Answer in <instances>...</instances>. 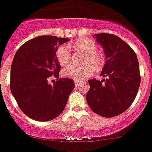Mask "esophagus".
<instances>
[{
	"label": "esophagus",
	"mask_w": 152,
	"mask_h": 152,
	"mask_svg": "<svg viewBox=\"0 0 152 152\" xmlns=\"http://www.w3.org/2000/svg\"><path fill=\"white\" fill-rule=\"evenodd\" d=\"M80 80H75V83L76 86H77V85H79V83H80Z\"/></svg>",
	"instance_id": "34e87169"
}]
</instances>
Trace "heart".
Returning <instances> with one entry per match:
<instances>
[{"label":"heart","instance_id":"heart-1","mask_svg":"<svg viewBox=\"0 0 152 152\" xmlns=\"http://www.w3.org/2000/svg\"><path fill=\"white\" fill-rule=\"evenodd\" d=\"M75 47L77 50L85 53L83 57V66L70 64L63 68V75L65 77L75 80H83L89 77L95 72V68L100 70L105 64V57L104 54L98 52V46L92 40L81 39L75 42ZM56 57L61 66L67 64L71 60L72 53L69 45L63 44L59 45L56 50Z\"/></svg>","mask_w":152,"mask_h":152}]
</instances>
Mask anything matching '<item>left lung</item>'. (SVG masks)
Instances as JSON below:
<instances>
[{
    "label": "left lung",
    "mask_w": 152,
    "mask_h": 152,
    "mask_svg": "<svg viewBox=\"0 0 152 152\" xmlns=\"http://www.w3.org/2000/svg\"><path fill=\"white\" fill-rule=\"evenodd\" d=\"M106 57L100 81L89 80L86 98L95 113L110 118L125 112L134 102L140 84V66L137 54L125 42L111 34L94 35Z\"/></svg>",
    "instance_id": "obj_1"
}]
</instances>
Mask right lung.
Segmentation results:
<instances>
[{
  "label": "right lung",
  "instance_id": "right-lung-1",
  "mask_svg": "<svg viewBox=\"0 0 152 152\" xmlns=\"http://www.w3.org/2000/svg\"><path fill=\"white\" fill-rule=\"evenodd\" d=\"M69 39L40 36L26 42L14 56L10 72V89L23 113L47 122L64 110L75 82L59 78L60 65L56 57L58 45ZM55 77L53 85L48 80Z\"/></svg>",
  "mask_w": 152,
  "mask_h": 152
}]
</instances>
